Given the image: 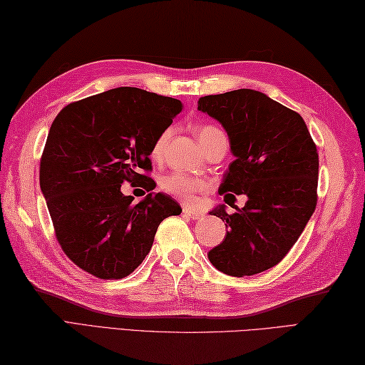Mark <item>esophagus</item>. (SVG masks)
<instances>
[{
    "instance_id": "1",
    "label": "esophagus",
    "mask_w": 365,
    "mask_h": 365,
    "mask_svg": "<svg viewBox=\"0 0 365 365\" xmlns=\"http://www.w3.org/2000/svg\"><path fill=\"white\" fill-rule=\"evenodd\" d=\"M183 213L187 215V216H190V218H192V220H202L204 216H205L202 212L195 210V208H191V207H185L183 208Z\"/></svg>"
}]
</instances>
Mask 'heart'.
I'll return each instance as SVG.
<instances>
[{
    "label": "heart",
    "instance_id": "obj_1",
    "mask_svg": "<svg viewBox=\"0 0 365 365\" xmlns=\"http://www.w3.org/2000/svg\"><path fill=\"white\" fill-rule=\"evenodd\" d=\"M169 133H170L169 130L163 131V133L157 138V141L153 143V145H152V157L153 158L161 157V153H163V150H165V145L168 143ZM218 133H222V131L218 127L212 125V123L200 125L197 128L199 143L202 144L204 141H207L208 138H212L213 135H218ZM161 188L165 190L168 195L177 197L178 200H182V202L192 204V202H196L199 192H202L205 190V182L202 180V178L185 174V173H173L163 178Z\"/></svg>",
    "mask_w": 365,
    "mask_h": 365
}]
</instances>
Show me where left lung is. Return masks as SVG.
Returning a JSON list of instances; mask_svg holds the SVG:
<instances>
[{
  "label": "left lung",
  "mask_w": 365,
  "mask_h": 365,
  "mask_svg": "<svg viewBox=\"0 0 365 365\" xmlns=\"http://www.w3.org/2000/svg\"><path fill=\"white\" fill-rule=\"evenodd\" d=\"M197 110L220 120L235 157L218 192L247 196L235 213L226 205L210 212L226 221L227 234L208 259L229 276L262 273L285 257L315 210L317 145L297 111L259 91L200 97Z\"/></svg>",
  "instance_id": "8db88e82"
}]
</instances>
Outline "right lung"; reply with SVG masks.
I'll use <instances>...</instances> for the list:
<instances>
[{"instance_id":"obj_1","label":"right lung","mask_w":365,"mask_h":365,"mask_svg":"<svg viewBox=\"0 0 365 365\" xmlns=\"http://www.w3.org/2000/svg\"><path fill=\"white\" fill-rule=\"evenodd\" d=\"M183 110L177 98L118 88L68 103L53 120L41 158V190L54 234L75 265L122 279L141 265L160 222L182 208L163 192L136 205L120 187L155 188L152 145Z\"/></svg>"}]
</instances>
